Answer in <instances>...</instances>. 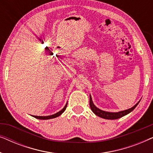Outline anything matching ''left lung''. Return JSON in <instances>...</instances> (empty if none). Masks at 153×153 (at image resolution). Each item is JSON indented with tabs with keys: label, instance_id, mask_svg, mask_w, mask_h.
<instances>
[{
	"label": "left lung",
	"instance_id": "8db88e82",
	"mask_svg": "<svg viewBox=\"0 0 153 153\" xmlns=\"http://www.w3.org/2000/svg\"><path fill=\"white\" fill-rule=\"evenodd\" d=\"M139 102H137V103L133 107L129 108V109L121 111H119V112H108V111H102L101 109H100V108H98L97 107H96L95 104H93L91 96L90 95V107H91V110L93 111V112L95 115H97V116L100 117V118L108 119V120H115V119H118L120 118H122V117H123L124 116H126L127 114H129V113L132 111L137 107V106L139 104Z\"/></svg>",
	"mask_w": 153,
	"mask_h": 153
}]
</instances>
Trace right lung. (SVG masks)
I'll return each mask as SVG.
<instances>
[{"mask_svg":"<svg viewBox=\"0 0 153 153\" xmlns=\"http://www.w3.org/2000/svg\"><path fill=\"white\" fill-rule=\"evenodd\" d=\"M67 106H68V103L65 104V106H64V108H62V110H60L59 112L56 113L55 114H53L51 115V116H33V117H34L35 118H37V119H39V120H48V119H51V118H56V117L59 116L61 115L62 113H63L65 111L66 109V107Z\"/></svg>","mask_w":153,"mask_h":153,"instance_id":"obj_1","label":"right lung"}]
</instances>
